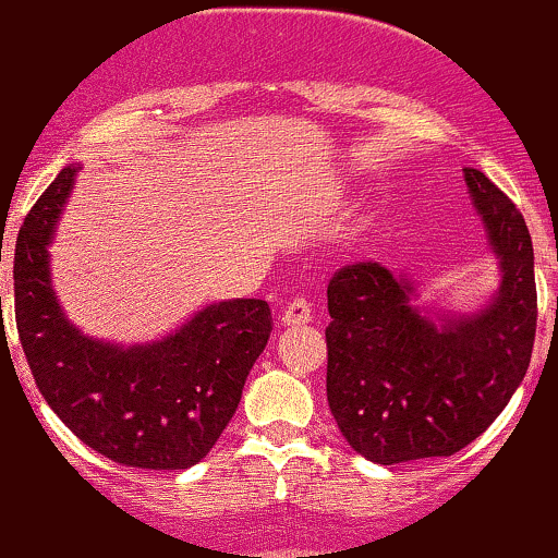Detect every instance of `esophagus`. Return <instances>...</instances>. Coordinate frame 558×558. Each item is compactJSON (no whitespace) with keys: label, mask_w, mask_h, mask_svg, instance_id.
<instances>
[{"label":"esophagus","mask_w":558,"mask_h":558,"mask_svg":"<svg viewBox=\"0 0 558 558\" xmlns=\"http://www.w3.org/2000/svg\"><path fill=\"white\" fill-rule=\"evenodd\" d=\"M312 319V306L306 299H293L291 304L283 310V317L280 323L288 325V328H299V325H306Z\"/></svg>","instance_id":"1"}]
</instances>
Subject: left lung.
<instances>
[{"label":"left lung","instance_id":"obj_1","mask_svg":"<svg viewBox=\"0 0 558 558\" xmlns=\"http://www.w3.org/2000/svg\"><path fill=\"white\" fill-rule=\"evenodd\" d=\"M501 267L472 315L414 306L407 275L360 262L328 283V403L349 446L377 464L451 457L504 412L530 367L537 323L530 230L509 196L464 168Z\"/></svg>","mask_w":558,"mask_h":558}]
</instances>
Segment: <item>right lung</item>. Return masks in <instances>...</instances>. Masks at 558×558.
I'll return each mask as SVG.
<instances>
[{
	"mask_svg": "<svg viewBox=\"0 0 558 558\" xmlns=\"http://www.w3.org/2000/svg\"><path fill=\"white\" fill-rule=\"evenodd\" d=\"M78 168L68 165L15 243V323L54 414L101 457L141 470H189L217 444L272 330L267 301L204 306L170 336L120 345L83 336L62 312L49 243ZM2 301V299H0Z\"/></svg>",
	"mask_w": 558,
	"mask_h": 558,
	"instance_id": "right-lung-1",
	"label": "right lung"
}]
</instances>
